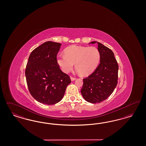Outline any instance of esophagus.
I'll return each mask as SVG.
<instances>
[{"instance_id":"1","label":"esophagus","mask_w":146,"mask_h":146,"mask_svg":"<svg viewBox=\"0 0 146 146\" xmlns=\"http://www.w3.org/2000/svg\"><path fill=\"white\" fill-rule=\"evenodd\" d=\"M71 78V81H74V80L76 79V78H73V77H72V76H71V78Z\"/></svg>"}]
</instances>
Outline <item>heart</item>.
<instances>
[{
  "mask_svg": "<svg viewBox=\"0 0 146 146\" xmlns=\"http://www.w3.org/2000/svg\"><path fill=\"white\" fill-rule=\"evenodd\" d=\"M64 54L57 58L58 64L62 72L68 73L75 64L76 70L82 76L92 73L100 59V52L95 47L72 45L65 50Z\"/></svg>",
  "mask_w": 146,
  "mask_h": 146,
  "instance_id": "obj_1",
  "label": "heart"
}]
</instances>
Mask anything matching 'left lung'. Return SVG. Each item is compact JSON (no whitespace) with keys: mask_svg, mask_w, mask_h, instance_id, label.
I'll list each match as a JSON object with an SVG mask.
<instances>
[{"mask_svg":"<svg viewBox=\"0 0 146 146\" xmlns=\"http://www.w3.org/2000/svg\"><path fill=\"white\" fill-rule=\"evenodd\" d=\"M98 44L100 63L88 77L84 79L81 93L84 100L92 103L106 100L115 90L118 83V65L111 49L100 42L93 41L89 44Z\"/></svg>","mask_w":146,"mask_h":146,"instance_id":"left-lung-1","label":"left lung"}]
</instances>
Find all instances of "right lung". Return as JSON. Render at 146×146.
I'll list each match as a JSON object with an SVG mask.
<instances>
[{
    "instance_id": "obj_1",
    "label": "right lung",
    "mask_w": 146,
    "mask_h": 146,
    "mask_svg": "<svg viewBox=\"0 0 146 146\" xmlns=\"http://www.w3.org/2000/svg\"><path fill=\"white\" fill-rule=\"evenodd\" d=\"M61 45L46 42L31 52L27 62L25 75L29 91L37 101L44 104L60 102L71 83L70 76L58 64L57 55Z\"/></svg>"
}]
</instances>
